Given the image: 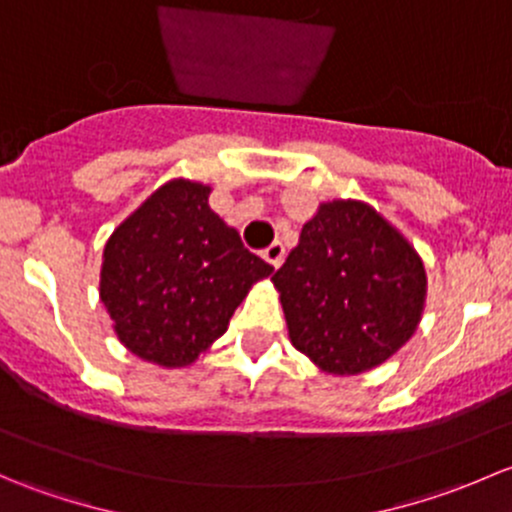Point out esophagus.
<instances>
[{
    "label": "esophagus",
    "mask_w": 512,
    "mask_h": 512,
    "mask_svg": "<svg viewBox=\"0 0 512 512\" xmlns=\"http://www.w3.org/2000/svg\"><path fill=\"white\" fill-rule=\"evenodd\" d=\"M262 257H265L272 267H280L282 260H285V247H282V242H272L270 247L262 250Z\"/></svg>",
    "instance_id": "obj_1"
}]
</instances>
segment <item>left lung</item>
I'll return each instance as SVG.
<instances>
[{"label":"left lung","mask_w":512,"mask_h":512,"mask_svg":"<svg viewBox=\"0 0 512 512\" xmlns=\"http://www.w3.org/2000/svg\"><path fill=\"white\" fill-rule=\"evenodd\" d=\"M272 282L294 349L329 374L384 364L416 332L426 297L414 247L356 200L324 203Z\"/></svg>","instance_id":"obj_1"}]
</instances>
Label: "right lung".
Returning <instances> with one entry per match:
<instances>
[{
  "label": "right lung",
  "mask_w": 512,
  "mask_h": 512,
  "mask_svg": "<svg viewBox=\"0 0 512 512\" xmlns=\"http://www.w3.org/2000/svg\"><path fill=\"white\" fill-rule=\"evenodd\" d=\"M210 188L170 180L106 242L101 302L141 359L188 366L223 337L247 289L275 267L208 205Z\"/></svg>",
  "instance_id": "add662e5"
}]
</instances>
